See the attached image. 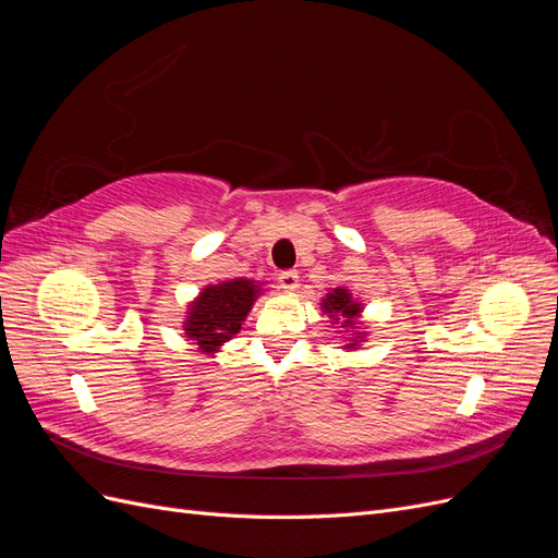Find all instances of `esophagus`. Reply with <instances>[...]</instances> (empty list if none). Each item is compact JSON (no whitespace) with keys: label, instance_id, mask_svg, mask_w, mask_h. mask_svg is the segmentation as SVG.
<instances>
[{"label":"esophagus","instance_id":"obj_1","mask_svg":"<svg viewBox=\"0 0 558 558\" xmlns=\"http://www.w3.org/2000/svg\"><path fill=\"white\" fill-rule=\"evenodd\" d=\"M279 286L283 291H293V289H298V283H300V277H298V269H283V272H279Z\"/></svg>","mask_w":558,"mask_h":558}]
</instances>
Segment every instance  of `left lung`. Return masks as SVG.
Instances as JSON below:
<instances>
[{
    "label": "left lung",
    "mask_w": 558,
    "mask_h": 558,
    "mask_svg": "<svg viewBox=\"0 0 558 558\" xmlns=\"http://www.w3.org/2000/svg\"><path fill=\"white\" fill-rule=\"evenodd\" d=\"M324 310H326L330 316L337 314V316L347 318V320H344L347 326H353L351 318L361 312V307L356 305V302H351V295H349L344 289H335L332 293H328V298L324 300ZM335 324H337V320H335Z\"/></svg>",
    "instance_id": "1"
}]
</instances>
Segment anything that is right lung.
<instances>
[{"label": "right lung", "instance_id": "right-lung-1", "mask_svg": "<svg viewBox=\"0 0 558 558\" xmlns=\"http://www.w3.org/2000/svg\"><path fill=\"white\" fill-rule=\"evenodd\" d=\"M253 298H256V286H251L246 279L209 286L191 305L185 335L195 340L202 351H216V347L240 332Z\"/></svg>", "mask_w": 558, "mask_h": 558}]
</instances>
